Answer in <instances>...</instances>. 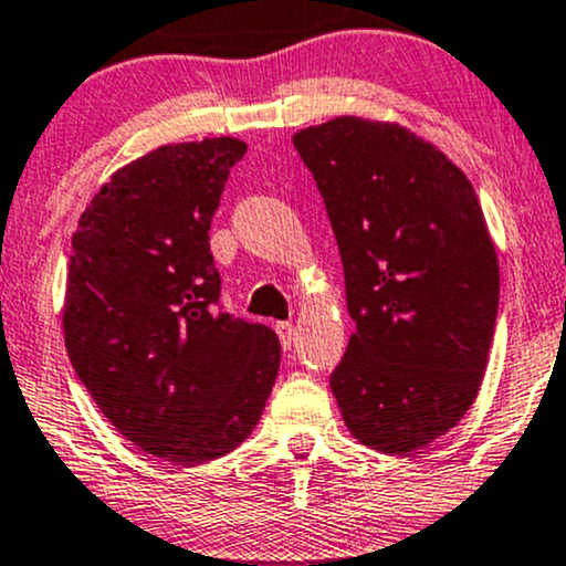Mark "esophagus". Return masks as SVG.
<instances>
[{"label":"esophagus","mask_w":566,"mask_h":566,"mask_svg":"<svg viewBox=\"0 0 566 566\" xmlns=\"http://www.w3.org/2000/svg\"><path fill=\"white\" fill-rule=\"evenodd\" d=\"M275 332H277V336H281V345H283V350H291V345H294V336H296V328H294V323H289V321H281V323H275Z\"/></svg>","instance_id":"obj_1"}]
</instances>
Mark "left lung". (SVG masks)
<instances>
[{
	"instance_id": "1",
	"label": "left lung",
	"mask_w": 566,
	"mask_h": 566,
	"mask_svg": "<svg viewBox=\"0 0 566 566\" xmlns=\"http://www.w3.org/2000/svg\"><path fill=\"white\" fill-rule=\"evenodd\" d=\"M321 189L355 332L332 390L368 449L409 454L454 428L484 379L500 264L473 184L398 123L294 133Z\"/></svg>"
}]
</instances>
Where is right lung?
<instances>
[{
	"mask_svg": "<svg viewBox=\"0 0 566 566\" xmlns=\"http://www.w3.org/2000/svg\"><path fill=\"white\" fill-rule=\"evenodd\" d=\"M240 138L157 146L119 170L80 216L63 342L101 415L168 465L238 449L281 366L272 328L216 307L208 230Z\"/></svg>",
	"mask_w": 566,
	"mask_h": 566,
	"instance_id": "obj_1",
	"label": "right lung"
}]
</instances>
